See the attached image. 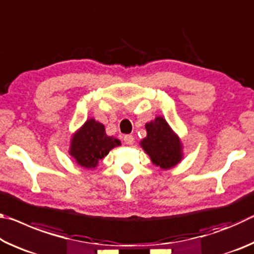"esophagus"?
Wrapping results in <instances>:
<instances>
[{
    "instance_id": "34e87169",
    "label": "esophagus",
    "mask_w": 254,
    "mask_h": 254,
    "mask_svg": "<svg viewBox=\"0 0 254 254\" xmlns=\"http://www.w3.org/2000/svg\"><path fill=\"white\" fill-rule=\"evenodd\" d=\"M123 140H124V143L127 145H131V144H133V142H134V137H133V135H131V134H127L124 136Z\"/></svg>"
}]
</instances>
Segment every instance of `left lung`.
Returning <instances> with one entry per match:
<instances>
[{"label":"left lung","instance_id":"left-lung-1","mask_svg":"<svg viewBox=\"0 0 254 254\" xmlns=\"http://www.w3.org/2000/svg\"><path fill=\"white\" fill-rule=\"evenodd\" d=\"M147 136L140 145L151 159L153 165L168 170L177 166L184 157L183 143L168 122L162 117H157L145 123Z\"/></svg>","mask_w":254,"mask_h":254}]
</instances>
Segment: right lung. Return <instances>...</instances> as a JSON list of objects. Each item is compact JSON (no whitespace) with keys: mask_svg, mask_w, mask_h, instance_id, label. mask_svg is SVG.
Returning <instances> with one entry per match:
<instances>
[{"mask_svg":"<svg viewBox=\"0 0 254 254\" xmlns=\"http://www.w3.org/2000/svg\"><path fill=\"white\" fill-rule=\"evenodd\" d=\"M121 145V141L106 134L104 124L88 119L70 139L69 154L80 167L92 169L105 158L112 149Z\"/></svg>","mask_w":254,"mask_h":254,"instance_id":"1","label":"right lung"}]
</instances>
